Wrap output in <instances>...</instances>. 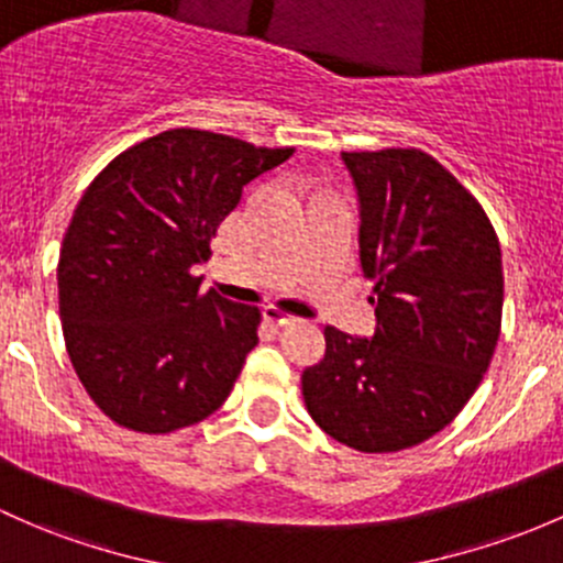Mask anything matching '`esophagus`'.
<instances>
[{"mask_svg":"<svg viewBox=\"0 0 563 563\" xmlns=\"http://www.w3.org/2000/svg\"><path fill=\"white\" fill-rule=\"evenodd\" d=\"M264 318L269 323H275V327H291V323H297V318L288 316V312L277 310V307H264Z\"/></svg>","mask_w":563,"mask_h":563,"instance_id":"1","label":"esophagus"}]
</instances>
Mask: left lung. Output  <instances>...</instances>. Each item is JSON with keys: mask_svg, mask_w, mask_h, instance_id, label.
<instances>
[{"mask_svg": "<svg viewBox=\"0 0 563 563\" xmlns=\"http://www.w3.org/2000/svg\"><path fill=\"white\" fill-rule=\"evenodd\" d=\"M342 162L377 329H323L327 353L301 372V396L336 442L396 453L445 429L481 386L501 329V247L481 202L429 153L386 147Z\"/></svg>", "mask_w": 563, "mask_h": 563, "instance_id": "1", "label": "left lung"}]
</instances>
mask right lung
Masks as SVG:
<instances>
[{
  "mask_svg": "<svg viewBox=\"0 0 563 563\" xmlns=\"http://www.w3.org/2000/svg\"><path fill=\"white\" fill-rule=\"evenodd\" d=\"M294 147L169 129L93 177L58 253L69 361L99 410L142 434L205 421L258 345V307L194 275L242 188Z\"/></svg>",
  "mask_w": 563,
  "mask_h": 563,
  "instance_id": "obj_1",
  "label": "right lung"
}]
</instances>
